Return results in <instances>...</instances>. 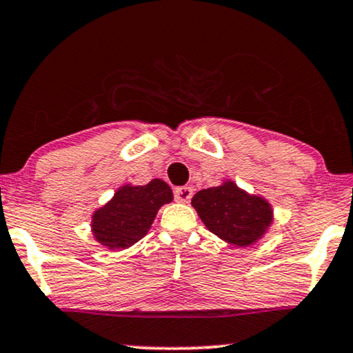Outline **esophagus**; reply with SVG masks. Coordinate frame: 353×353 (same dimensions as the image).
I'll return each mask as SVG.
<instances>
[{
	"instance_id": "obj_1",
	"label": "esophagus",
	"mask_w": 353,
	"mask_h": 353,
	"mask_svg": "<svg viewBox=\"0 0 353 353\" xmlns=\"http://www.w3.org/2000/svg\"><path fill=\"white\" fill-rule=\"evenodd\" d=\"M173 194H175L178 203H188V201L193 198V190L190 186H178L173 191Z\"/></svg>"
}]
</instances>
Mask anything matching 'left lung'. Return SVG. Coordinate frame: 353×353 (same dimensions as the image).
Masks as SVG:
<instances>
[{"label": "left lung", "mask_w": 353, "mask_h": 353, "mask_svg": "<svg viewBox=\"0 0 353 353\" xmlns=\"http://www.w3.org/2000/svg\"><path fill=\"white\" fill-rule=\"evenodd\" d=\"M191 204L210 232L236 246L254 243L272 222L268 201L250 196L232 181L198 191Z\"/></svg>", "instance_id": "8db88e82"}]
</instances>
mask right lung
I'll list each match as a JSON object with an SVG mask.
<instances>
[{
  "label": "right lung",
  "instance_id": "1",
  "mask_svg": "<svg viewBox=\"0 0 353 353\" xmlns=\"http://www.w3.org/2000/svg\"><path fill=\"white\" fill-rule=\"evenodd\" d=\"M173 193L165 181L145 186H123L92 217L95 240L110 250H125L139 241L152 225L157 210L170 203Z\"/></svg>",
  "mask_w": 353,
  "mask_h": 353
}]
</instances>
